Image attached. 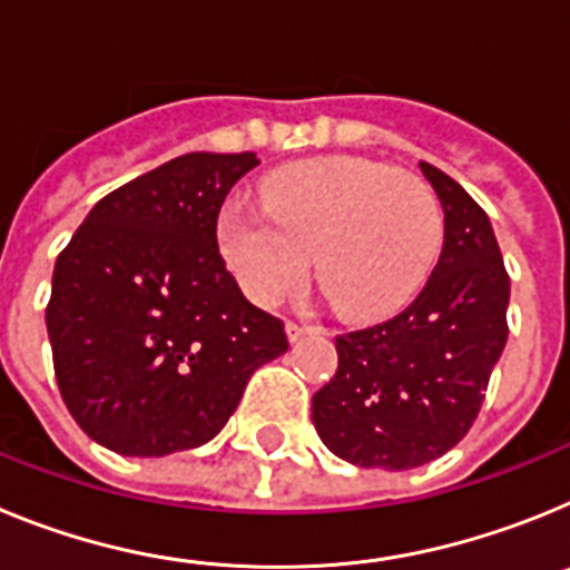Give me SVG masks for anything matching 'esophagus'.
<instances>
[{"label": "esophagus", "mask_w": 570, "mask_h": 570, "mask_svg": "<svg viewBox=\"0 0 570 570\" xmlns=\"http://www.w3.org/2000/svg\"><path fill=\"white\" fill-rule=\"evenodd\" d=\"M285 331H288V340H291V342H296V340H302V336L314 334L316 328H311V325H302V322L288 320V322H285Z\"/></svg>", "instance_id": "obj_1"}]
</instances>
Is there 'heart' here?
<instances>
[{
	"label": "heart",
	"instance_id": "heart-1",
	"mask_svg": "<svg viewBox=\"0 0 570 570\" xmlns=\"http://www.w3.org/2000/svg\"><path fill=\"white\" fill-rule=\"evenodd\" d=\"M442 239L434 190L416 174L331 156L274 174L259 205L234 199L219 219L225 262L262 305L314 268L345 314L371 316L407 299Z\"/></svg>",
	"mask_w": 570,
	"mask_h": 570
}]
</instances>
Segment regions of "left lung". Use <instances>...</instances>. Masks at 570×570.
Masks as SVG:
<instances>
[{
    "mask_svg": "<svg viewBox=\"0 0 570 570\" xmlns=\"http://www.w3.org/2000/svg\"><path fill=\"white\" fill-rule=\"evenodd\" d=\"M445 210L434 274L405 311L336 336L340 367L314 394V428L340 460L407 471L471 431L508 342L511 279L491 219L462 185L420 163Z\"/></svg>",
    "mask_w": 570,
    "mask_h": 570,
    "instance_id": "left-lung-1",
    "label": "left lung"
}]
</instances>
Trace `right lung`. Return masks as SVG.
Here are the masks:
<instances>
[{
	"label": "right lung",
	"instance_id": "right-lung-1",
	"mask_svg": "<svg viewBox=\"0 0 570 570\" xmlns=\"http://www.w3.org/2000/svg\"><path fill=\"white\" fill-rule=\"evenodd\" d=\"M256 154H185L94 205L45 308L57 385L85 434L122 456L214 440L250 374L288 351L242 296L216 223Z\"/></svg>",
	"mask_w": 570,
	"mask_h": 570
}]
</instances>
